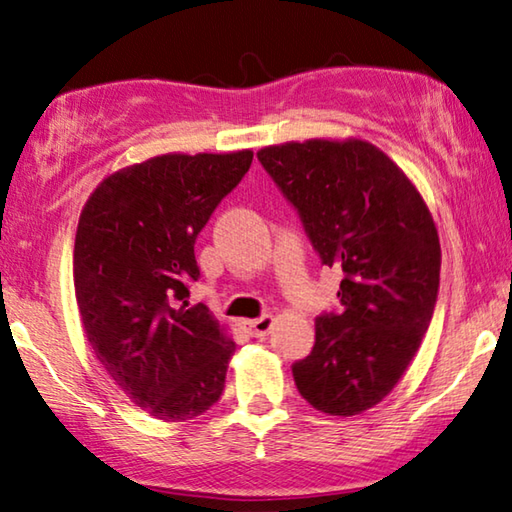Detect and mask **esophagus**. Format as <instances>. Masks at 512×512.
<instances>
[{"mask_svg": "<svg viewBox=\"0 0 512 512\" xmlns=\"http://www.w3.org/2000/svg\"><path fill=\"white\" fill-rule=\"evenodd\" d=\"M273 323H275V316L273 314H264V316L255 318V320H248L246 327H248L250 334L257 336V339H259V336H266L268 332H271Z\"/></svg>", "mask_w": 512, "mask_h": 512, "instance_id": "esophagus-1", "label": "esophagus"}]
</instances>
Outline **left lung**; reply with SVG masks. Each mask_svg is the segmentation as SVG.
I'll return each instance as SVG.
<instances>
[{"mask_svg": "<svg viewBox=\"0 0 512 512\" xmlns=\"http://www.w3.org/2000/svg\"><path fill=\"white\" fill-rule=\"evenodd\" d=\"M259 162L300 212L325 266L343 271L341 314L316 318V343L293 363L300 395L350 418L393 391L431 323L440 241L413 180L359 137L284 142Z\"/></svg>", "mask_w": 512, "mask_h": 512, "instance_id": "obj_1", "label": "left lung"}]
</instances>
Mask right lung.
Returning <instances> with one entry per match:
<instances>
[{
	"label": "right lung",
	"mask_w": 512,
	"mask_h": 512,
	"mask_svg": "<svg viewBox=\"0 0 512 512\" xmlns=\"http://www.w3.org/2000/svg\"><path fill=\"white\" fill-rule=\"evenodd\" d=\"M253 151L164 153L112 171L85 201L74 239V293L103 370L142 411L185 422L219 402L235 354L203 302L194 244Z\"/></svg>",
	"instance_id": "obj_1"
}]
</instances>
